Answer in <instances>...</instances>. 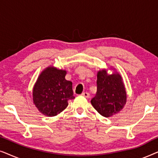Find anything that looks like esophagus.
I'll list each match as a JSON object with an SVG mask.
<instances>
[{
    "label": "esophagus",
    "instance_id": "obj_1",
    "mask_svg": "<svg viewBox=\"0 0 158 158\" xmlns=\"http://www.w3.org/2000/svg\"><path fill=\"white\" fill-rule=\"evenodd\" d=\"M82 96H84V97H85V98H88L90 97V94H88V93H87V92H84V93H83V94H81Z\"/></svg>",
    "mask_w": 158,
    "mask_h": 158
}]
</instances>
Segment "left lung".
Returning <instances> with one entry per match:
<instances>
[{"label":"left lung","instance_id":"8db88e82","mask_svg":"<svg viewBox=\"0 0 158 158\" xmlns=\"http://www.w3.org/2000/svg\"><path fill=\"white\" fill-rule=\"evenodd\" d=\"M97 92L90 101L95 109L104 117H110L124 108L127 93L122 77L118 73L109 75L106 70L97 73Z\"/></svg>","mask_w":158,"mask_h":158}]
</instances>
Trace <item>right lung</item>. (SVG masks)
<instances>
[{"label": "right lung", "instance_id": "right-lung-1", "mask_svg": "<svg viewBox=\"0 0 158 158\" xmlns=\"http://www.w3.org/2000/svg\"><path fill=\"white\" fill-rule=\"evenodd\" d=\"M66 74V70L50 66L38 77L33 88V101L44 116H57L66 109L69 100L75 98L73 83L65 79Z\"/></svg>", "mask_w": 158, "mask_h": 158}]
</instances>
